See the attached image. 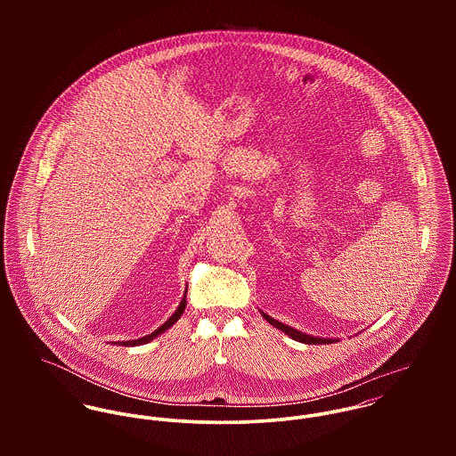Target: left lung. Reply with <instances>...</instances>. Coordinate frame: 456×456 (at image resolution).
Wrapping results in <instances>:
<instances>
[{"label":"left lung","instance_id":"obj_1","mask_svg":"<svg viewBox=\"0 0 456 456\" xmlns=\"http://www.w3.org/2000/svg\"><path fill=\"white\" fill-rule=\"evenodd\" d=\"M261 314H263V318H265L270 325L279 328L281 331H284L286 335H289L293 340H298V342H304V344H331V342L335 340V338H322V337H313V335L302 333V331H298V330H295V328H291V326L282 325V323L275 322L273 318H270V316L265 314V313H261Z\"/></svg>","mask_w":456,"mask_h":456}]
</instances>
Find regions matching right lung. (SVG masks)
I'll use <instances>...</instances> for the list:
<instances>
[{
  "instance_id": "1",
  "label": "right lung",
  "mask_w": 456,
  "mask_h": 456,
  "mask_svg": "<svg viewBox=\"0 0 456 456\" xmlns=\"http://www.w3.org/2000/svg\"><path fill=\"white\" fill-rule=\"evenodd\" d=\"M186 293H188V289H186ZM184 309H186V295H184V298L181 300V304H179L177 311L170 316V320H168V322H165V323L159 326L158 330H154L152 333H149V335H145V337H142V338H136V340H125V342H119V344H121V346H140V344H147V342H151L152 338H156L158 335H161L165 330H168V328L174 325L175 322H179V318L183 316ZM116 344H118V342H116Z\"/></svg>"
}]
</instances>
